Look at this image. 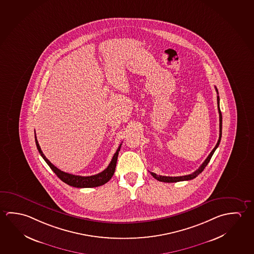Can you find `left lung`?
<instances>
[{
    "label": "left lung",
    "mask_w": 254,
    "mask_h": 254,
    "mask_svg": "<svg viewBox=\"0 0 254 254\" xmlns=\"http://www.w3.org/2000/svg\"><path fill=\"white\" fill-rule=\"evenodd\" d=\"M215 89H216L217 94L219 95L216 87H215ZM217 104H218V111H219V115H220V135H219V140L217 141L216 145L213 148V150L211 151V153L208 155L207 158L204 160L203 164L200 166L199 168L197 170H195L194 173L190 174V175H183V176H175V177L162 176V175H156L155 173L150 172V175H152L155 179L158 180L159 182H163V183H177V182H183V181H190V180L195 178L197 175L201 174L204 171L205 167L207 166L208 163L211 160V158H212V155L214 153V151H215V150L218 148V146L220 144V139H221V133H222V115H221V112H220V96H217Z\"/></svg>",
    "instance_id": "1"
}]
</instances>
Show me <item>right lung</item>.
<instances>
[{"mask_svg": "<svg viewBox=\"0 0 254 254\" xmlns=\"http://www.w3.org/2000/svg\"><path fill=\"white\" fill-rule=\"evenodd\" d=\"M35 143H36L38 150L41 154V156L46 161L47 164L49 165V167L52 169L55 174L58 175L59 179L63 181L64 183H66L68 185L75 188L98 187V186L104 185V183H107L110 180L112 179L113 175H114V172H115V168H116L117 159H118V156H119V151L121 150V144H122V143H121V145L119 146L116 152L113 155L112 161L109 164V166L106 169H104L103 172H101L97 175H91V176H79V175H71V174H68L65 172H63V171L59 170L58 167H55L54 165L50 162V160L45 157V155L42 152V149L38 143L36 134H35Z\"/></svg>", "mask_w": 254, "mask_h": 254, "instance_id": "right-lung-1", "label": "right lung"}]
</instances>
